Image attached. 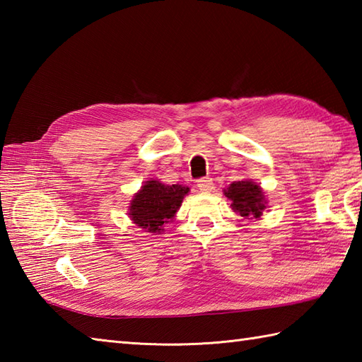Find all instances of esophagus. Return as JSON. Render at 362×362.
Instances as JSON below:
<instances>
[{
	"mask_svg": "<svg viewBox=\"0 0 362 362\" xmlns=\"http://www.w3.org/2000/svg\"><path fill=\"white\" fill-rule=\"evenodd\" d=\"M197 188L202 191V193H211L214 185H213V180L210 177H204V179H199L197 180Z\"/></svg>",
	"mask_w": 362,
	"mask_h": 362,
	"instance_id": "obj_1",
	"label": "esophagus"
}]
</instances>
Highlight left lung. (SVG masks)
I'll list each match as a JSON object with an SVG mask.
<instances>
[{"instance_id":"left-lung-1","label":"left lung","mask_w":362,"mask_h":362,"mask_svg":"<svg viewBox=\"0 0 362 362\" xmlns=\"http://www.w3.org/2000/svg\"><path fill=\"white\" fill-rule=\"evenodd\" d=\"M226 197L232 201V209L244 219H258L266 209V197L263 189L255 182H233L224 189Z\"/></svg>"}]
</instances>
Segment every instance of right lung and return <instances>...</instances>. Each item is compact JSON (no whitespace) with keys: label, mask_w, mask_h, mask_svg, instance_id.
<instances>
[{"label":"right lung","mask_w":362,"mask_h":362,"mask_svg":"<svg viewBox=\"0 0 362 362\" xmlns=\"http://www.w3.org/2000/svg\"><path fill=\"white\" fill-rule=\"evenodd\" d=\"M188 193L189 188L179 183L165 185L158 180H148L130 202L129 216L138 227L151 233H160L163 224L175 216Z\"/></svg>","instance_id":"add662e5"}]
</instances>
